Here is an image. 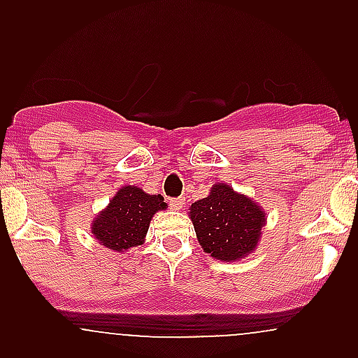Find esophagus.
<instances>
[{
    "label": "esophagus",
    "instance_id": "obj_1",
    "mask_svg": "<svg viewBox=\"0 0 358 358\" xmlns=\"http://www.w3.org/2000/svg\"><path fill=\"white\" fill-rule=\"evenodd\" d=\"M183 204H185V199H182V197H175V199H169V206H171V209H182Z\"/></svg>",
    "mask_w": 358,
    "mask_h": 358
}]
</instances>
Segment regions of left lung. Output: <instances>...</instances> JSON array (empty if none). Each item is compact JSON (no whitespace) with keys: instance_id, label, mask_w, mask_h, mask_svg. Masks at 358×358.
I'll use <instances>...</instances> for the list:
<instances>
[{"instance_id":"1","label":"left lung","mask_w":358,"mask_h":358,"mask_svg":"<svg viewBox=\"0 0 358 358\" xmlns=\"http://www.w3.org/2000/svg\"><path fill=\"white\" fill-rule=\"evenodd\" d=\"M197 241L220 262H237L255 251L265 227V211L225 183H215L189 213Z\"/></svg>"}]
</instances>
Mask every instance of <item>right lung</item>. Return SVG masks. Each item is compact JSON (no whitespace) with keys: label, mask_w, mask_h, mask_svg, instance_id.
I'll return each instance as SVG.
<instances>
[{"label":"right lung","mask_w":358,"mask_h":358,"mask_svg":"<svg viewBox=\"0 0 358 358\" xmlns=\"http://www.w3.org/2000/svg\"><path fill=\"white\" fill-rule=\"evenodd\" d=\"M162 196H150L142 189L124 185L112 197L109 206L93 220L92 234L102 246L112 251H126L145 241L150 220L166 209Z\"/></svg>","instance_id":"right-lung-1"}]
</instances>
